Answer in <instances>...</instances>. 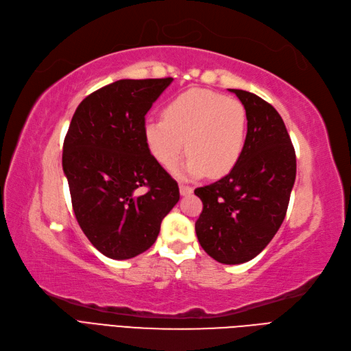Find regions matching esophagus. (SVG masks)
<instances>
[{"label":"esophagus","mask_w":351,"mask_h":351,"mask_svg":"<svg viewBox=\"0 0 351 351\" xmlns=\"http://www.w3.org/2000/svg\"><path fill=\"white\" fill-rule=\"evenodd\" d=\"M193 193V187L186 186V184H180V195L181 196H189Z\"/></svg>","instance_id":"34e87169"}]
</instances>
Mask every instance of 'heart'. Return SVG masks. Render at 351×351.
<instances>
[{
	"label": "heart",
	"mask_w": 351,
	"mask_h": 351,
	"mask_svg": "<svg viewBox=\"0 0 351 351\" xmlns=\"http://www.w3.org/2000/svg\"><path fill=\"white\" fill-rule=\"evenodd\" d=\"M247 125V110L239 100L191 88L164 106L162 119L145 122L143 138L154 158L168 170L187 149L190 155L178 174L221 177L231 173L243 156Z\"/></svg>",
	"instance_id": "heart-1"
}]
</instances>
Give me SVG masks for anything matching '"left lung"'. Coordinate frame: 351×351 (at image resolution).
<instances>
[{
  "label": "left lung",
  "instance_id": "obj_1",
  "mask_svg": "<svg viewBox=\"0 0 351 351\" xmlns=\"http://www.w3.org/2000/svg\"><path fill=\"white\" fill-rule=\"evenodd\" d=\"M248 117L247 143L234 170L199 187L196 221L202 248L222 264L252 260L267 247L286 216L296 177V155L283 119L258 95L232 90Z\"/></svg>",
  "mask_w": 351,
  "mask_h": 351
}]
</instances>
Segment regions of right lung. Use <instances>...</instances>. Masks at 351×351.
<instances>
[{
	"instance_id": "obj_1",
	"label": "right lung",
	"mask_w": 351,
	"mask_h": 351,
	"mask_svg": "<svg viewBox=\"0 0 351 351\" xmlns=\"http://www.w3.org/2000/svg\"><path fill=\"white\" fill-rule=\"evenodd\" d=\"M171 82L119 80L91 93L72 116L62 154L72 209L90 243L108 258L147 251L180 200L177 181L143 138L145 114Z\"/></svg>"
}]
</instances>
